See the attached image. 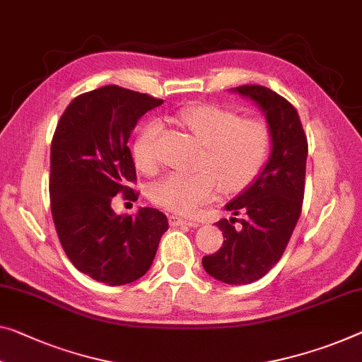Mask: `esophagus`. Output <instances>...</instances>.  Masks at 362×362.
<instances>
[{
  "label": "esophagus",
  "instance_id": "1",
  "mask_svg": "<svg viewBox=\"0 0 362 362\" xmlns=\"http://www.w3.org/2000/svg\"><path fill=\"white\" fill-rule=\"evenodd\" d=\"M170 225L171 226H191V228H197L199 226V221L196 220H186V218H181V216H176V215H170Z\"/></svg>",
  "mask_w": 362,
  "mask_h": 362
}]
</instances>
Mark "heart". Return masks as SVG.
<instances>
[{
  "mask_svg": "<svg viewBox=\"0 0 362 362\" xmlns=\"http://www.w3.org/2000/svg\"><path fill=\"white\" fill-rule=\"evenodd\" d=\"M180 121L202 144L196 173H173L150 189L155 205L173 214L192 215L215 197L216 189L235 194L262 168L270 148V131L264 121L241 119L236 111L205 103L180 111ZM162 123L148 121L132 141V157L146 175L158 171L157 142Z\"/></svg>",
  "mask_w": 362,
  "mask_h": 362,
  "instance_id": "1",
  "label": "heart"
}]
</instances>
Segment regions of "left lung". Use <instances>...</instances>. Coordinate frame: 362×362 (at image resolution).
Wrapping results in <instances>:
<instances>
[{"label":"left lung","instance_id":"8db88e82","mask_svg":"<svg viewBox=\"0 0 362 362\" xmlns=\"http://www.w3.org/2000/svg\"><path fill=\"white\" fill-rule=\"evenodd\" d=\"M231 92L249 98L265 115L272 150L251 185L225 205L233 216L216 223L223 244L205 255L202 265L221 283L247 285L280 260L301 215L308 139L296 108L274 90L241 86Z\"/></svg>","mask_w":362,"mask_h":362}]
</instances>
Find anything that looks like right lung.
<instances>
[{
    "instance_id": "obj_1",
    "label": "right lung",
    "mask_w": 362,
    "mask_h": 362,
    "mask_svg": "<svg viewBox=\"0 0 362 362\" xmlns=\"http://www.w3.org/2000/svg\"><path fill=\"white\" fill-rule=\"evenodd\" d=\"M163 100L118 86H105L76 97L64 110L52 141L49 197L58 238L72 265L110 286L132 283L147 274L166 215L141 207L118 215L111 200L136 181L127 147L131 132L147 111Z\"/></svg>"
}]
</instances>
